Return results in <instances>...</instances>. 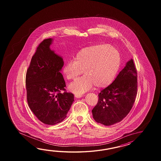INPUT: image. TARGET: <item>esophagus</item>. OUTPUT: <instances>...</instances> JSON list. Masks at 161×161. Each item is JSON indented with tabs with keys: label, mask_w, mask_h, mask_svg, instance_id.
<instances>
[{
	"label": "esophagus",
	"mask_w": 161,
	"mask_h": 161,
	"mask_svg": "<svg viewBox=\"0 0 161 161\" xmlns=\"http://www.w3.org/2000/svg\"><path fill=\"white\" fill-rule=\"evenodd\" d=\"M75 97L76 98H80V97H83V95H77V94H76Z\"/></svg>",
	"instance_id": "34e87169"
}]
</instances>
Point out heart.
Masks as SVG:
<instances>
[{
  "mask_svg": "<svg viewBox=\"0 0 161 161\" xmlns=\"http://www.w3.org/2000/svg\"><path fill=\"white\" fill-rule=\"evenodd\" d=\"M120 52L116 48L106 44H99L83 48L76 54L75 60L66 63L63 73L66 79L73 80L82 74L85 75L76 79L69 89L80 95L95 85L103 88L109 85L120 67Z\"/></svg>",
  "mask_w": 161,
  "mask_h": 161,
  "instance_id": "heart-1",
  "label": "heart"
}]
</instances>
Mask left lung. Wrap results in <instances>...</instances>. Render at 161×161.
Masks as SVG:
<instances>
[{"mask_svg": "<svg viewBox=\"0 0 161 161\" xmlns=\"http://www.w3.org/2000/svg\"><path fill=\"white\" fill-rule=\"evenodd\" d=\"M137 79L136 69L131 59L112 83L98 94V103L92 110L96 122L109 126L127 116L135 101Z\"/></svg>", "mask_w": 161, "mask_h": 161, "instance_id": "obj_1", "label": "left lung"}]
</instances>
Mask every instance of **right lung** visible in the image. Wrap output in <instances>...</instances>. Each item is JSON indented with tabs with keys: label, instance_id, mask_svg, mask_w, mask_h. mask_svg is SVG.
I'll list each match as a JSON object with an SVG mask.
<instances>
[{
	"label": "right lung",
	"instance_id": "right-lung-1",
	"mask_svg": "<svg viewBox=\"0 0 161 161\" xmlns=\"http://www.w3.org/2000/svg\"><path fill=\"white\" fill-rule=\"evenodd\" d=\"M52 41V38L45 39L38 45L25 81L29 107L38 120L48 125L62 122L74 101L72 92H66L60 72L63 60L49 48Z\"/></svg>",
	"mask_w": 161,
	"mask_h": 161
}]
</instances>
